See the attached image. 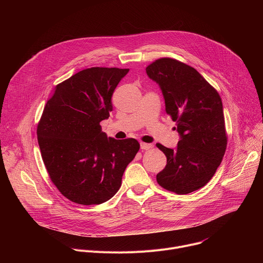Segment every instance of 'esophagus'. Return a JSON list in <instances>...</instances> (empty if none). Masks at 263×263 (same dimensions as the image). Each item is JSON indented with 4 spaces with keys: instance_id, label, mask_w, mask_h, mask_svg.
I'll list each match as a JSON object with an SVG mask.
<instances>
[{
    "instance_id": "34e87169",
    "label": "esophagus",
    "mask_w": 263,
    "mask_h": 263,
    "mask_svg": "<svg viewBox=\"0 0 263 263\" xmlns=\"http://www.w3.org/2000/svg\"><path fill=\"white\" fill-rule=\"evenodd\" d=\"M140 147L142 149H151L153 147V144L152 143H145V142H141L140 143Z\"/></svg>"
}]
</instances>
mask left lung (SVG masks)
Returning <instances> with one entry per match:
<instances>
[{"label": "left lung", "instance_id": "1", "mask_svg": "<svg viewBox=\"0 0 263 263\" xmlns=\"http://www.w3.org/2000/svg\"><path fill=\"white\" fill-rule=\"evenodd\" d=\"M145 70L160 86L180 134L176 149L156 144L167 159L157 182L177 195L198 191L213 177L227 147L221 99L196 68L179 60L160 58Z\"/></svg>", "mask_w": 263, "mask_h": 263}]
</instances>
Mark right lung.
<instances>
[{"instance_id": "1", "label": "right lung", "mask_w": 263, "mask_h": 263, "mask_svg": "<svg viewBox=\"0 0 263 263\" xmlns=\"http://www.w3.org/2000/svg\"><path fill=\"white\" fill-rule=\"evenodd\" d=\"M129 68L90 67L59 83L37 126V139L48 174L58 191L81 205L102 204L122 185L139 143L102 132L112 111L111 97Z\"/></svg>"}]
</instances>
